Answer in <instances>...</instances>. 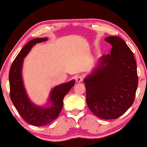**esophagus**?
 Returning <instances> with one entry per match:
<instances>
[{
	"instance_id": "esophagus-1",
	"label": "esophagus",
	"mask_w": 147,
	"mask_h": 147,
	"mask_svg": "<svg viewBox=\"0 0 147 147\" xmlns=\"http://www.w3.org/2000/svg\"><path fill=\"white\" fill-rule=\"evenodd\" d=\"M83 80H84V76L79 75L78 76H77L76 82H80L83 81Z\"/></svg>"
}]
</instances>
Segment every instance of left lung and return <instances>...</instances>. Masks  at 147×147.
<instances>
[{
    "label": "left lung",
    "mask_w": 147,
    "mask_h": 147,
    "mask_svg": "<svg viewBox=\"0 0 147 147\" xmlns=\"http://www.w3.org/2000/svg\"><path fill=\"white\" fill-rule=\"evenodd\" d=\"M110 54L102 57L100 65L84 80L86 102L94 115L103 119L121 117L132 105L138 86L133 52L123 39L108 37Z\"/></svg>",
    "instance_id": "obj_1"
}]
</instances>
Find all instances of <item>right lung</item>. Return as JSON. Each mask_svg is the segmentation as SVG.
<instances>
[{
  "mask_svg": "<svg viewBox=\"0 0 147 147\" xmlns=\"http://www.w3.org/2000/svg\"><path fill=\"white\" fill-rule=\"evenodd\" d=\"M47 38H35L26 43L12 63L9 73V96L20 115L29 124L37 126H45L58 117L63 108V98L74 85V80L56 86L51 94L49 108H41L32 104L24 90L21 76L23 58L35 44L47 40Z\"/></svg>",
  "mask_w": 147,
  "mask_h": 147,
  "instance_id": "1",
  "label": "right lung"
}]
</instances>
